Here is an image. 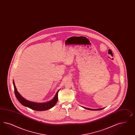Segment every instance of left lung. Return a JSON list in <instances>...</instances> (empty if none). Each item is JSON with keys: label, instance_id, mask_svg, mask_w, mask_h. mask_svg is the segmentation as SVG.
Returning a JSON list of instances; mask_svg holds the SVG:
<instances>
[{"label": "left lung", "instance_id": "8db88e82", "mask_svg": "<svg viewBox=\"0 0 135 135\" xmlns=\"http://www.w3.org/2000/svg\"><path fill=\"white\" fill-rule=\"evenodd\" d=\"M84 109H89V110H101V109H103V108L102 109H89V108H85V107H83Z\"/></svg>", "mask_w": 135, "mask_h": 135}]
</instances>
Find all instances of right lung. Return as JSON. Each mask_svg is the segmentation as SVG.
I'll use <instances>...</instances> for the list:
<instances>
[{
  "mask_svg": "<svg viewBox=\"0 0 135 135\" xmlns=\"http://www.w3.org/2000/svg\"><path fill=\"white\" fill-rule=\"evenodd\" d=\"M13 85L14 88L15 96L18 100V101L20 102V103L22 104L23 106L27 107L34 110L43 111V110H46L47 109H50L55 106L58 100V92L59 90H58L56 92L54 98L49 102L44 103H35V102H30L28 100H26L20 94V93L17 91L16 88L15 86L14 80H13Z\"/></svg>",
  "mask_w": 135,
  "mask_h": 135,
  "instance_id": "right-lung-1",
  "label": "right lung"
}]
</instances>
